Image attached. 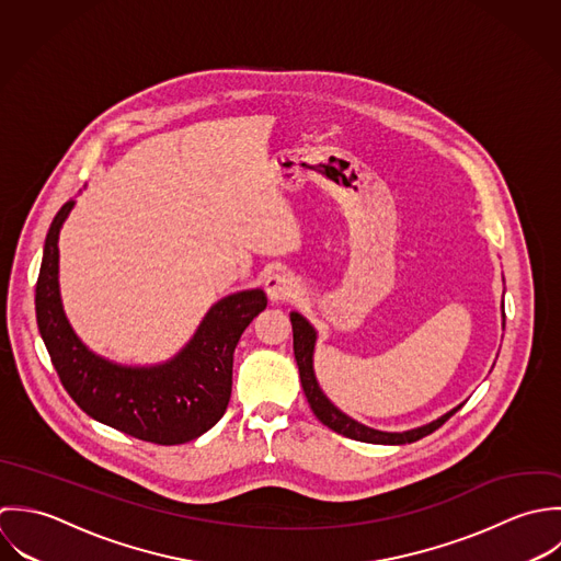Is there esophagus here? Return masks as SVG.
Returning <instances> with one entry per match:
<instances>
[{
	"instance_id": "1",
	"label": "esophagus",
	"mask_w": 561,
	"mask_h": 561,
	"mask_svg": "<svg viewBox=\"0 0 561 561\" xmlns=\"http://www.w3.org/2000/svg\"><path fill=\"white\" fill-rule=\"evenodd\" d=\"M266 295L271 301H290L299 295V286L295 282V277L286 271H277V273H271L266 277Z\"/></svg>"
}]
</instances>
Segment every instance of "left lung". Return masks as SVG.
<instances>
[{
	"label": "left lung",
	"mask_w": 561,
	"mask_h": 561,
	"mask_svg": "<svg viewBox=\"0 0 561 561\" xmlns=\"http://www.w3.org/2000/svg\"><path fill=\"white\" fill-rule=\"evenodd\" d=\"M290 323H293L295 359H297V366H299V375H301V386H304L306 399H308L314 416L323 425H328L332 432H336V434L344 436V438L368 443V445H408V443H416V440L434 434L438 427H443L448 419L461 408L459 405V408L450 410L443 419H438V421H434V423H430L425 427H419V430H412V432H403V434H388V432L370 430V427L348 419L346 414H342L336 405L323 394V390H321V386H319V381L314 377V366H312L317 334H314L312 325L301 314H297V312L290 314Z\"/></svg>",
	"instance_id": "8db88e82"
}]
</instances>
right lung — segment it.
<instances>
[{"instance_id": "1", "label": "right lung", "mask_w": 561, "mask_h": 561, "mask_svg": "<svg viewBox=\"0 0 561 561\" xmlns=\"http://www.w3.org/2000/svg\"><path fill=\"white\" fill-rule=\"evenodd\" d=\"M69 199L49 225L36 279V323L69 397L95 421L153 445H184L224 419L236 344L266 308L262 290L225 297L171 362L127 368L91 353L73 334L58 290V233Z\"/></svg>"}]
</instances>
